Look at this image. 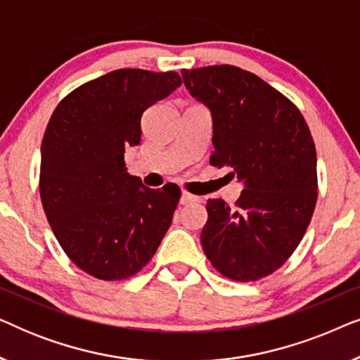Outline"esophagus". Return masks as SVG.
Listing matches in <instances>:
<instances>
[{"instance_id":"obj_1","label":"esophagus","mask_w":360,"mask_h":360,"mask_svg":"<svg viewBox=\"0 0 360 360\" xmlns=\"http://www.w3.org/2000/svg\"><path fill=\"white\" fill-rule=\"evenodd\" d=\"M193 201H196V196L188 193V191H184V193H181V198H180V203H181V205L193 203Z\"/></svg>"}]
</instances>
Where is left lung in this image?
<instances>
[{
	"label": "left lung",
	"instance_id": "obj_1",
	"mask_svg": "<svg viewBox=\"0 0 360 360\" xmlns=\"http://www.w3.org/2000/svg\"><path fill=\"white\" fill-rule=\"evenodd\" d=\"M213 120L210 164L229 167L243 191L234 206L208 200L201 245L224 277L250 282L287 262L318 198L316 149L297 106L254 73L234 65L181 70Z\"/></svg>",
	"mask_w": 360,
	"mask_h": 360
}]
</instances>
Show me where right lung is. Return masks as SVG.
<instances>
[{
	"label": "right lung",
	"mask_w": 360,
	"mask_h": 360,
	"mask_svg": "<svg viewBox=\"0 0 360 360\" xmlns=\"http://www.w3.org/2000/svg\"><path fill=\"white\" fill-rule=\"evenodd\" d=\"M181 85L175 72L120 68L58 103L41 147V200L77 267L122 280L147 265L172 224L179 186L147 188L124 164L147 108Z\"/></svg>",
	"instance_id": "obj_1"
}]
</instances>
